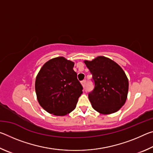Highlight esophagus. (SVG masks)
<instances>
[{
    "instance_id": "34e87169",
    "label": "esophagus",
    "mask_w": 153,
    "mask_h": 153,
    "mask_svg": "<svg viewBox=\"0 0 153 153\" xmlns=\"http://www.w3.org/2000/svg\"><path fill=\"white\" fill-rule=\"evenodd\" d=\"M81 84H82L83 87H85V86H86V79L82 80V81L81 82Z\"/></svg>"
}]
</instances>
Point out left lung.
<instances>
[{"label": "left lung", "mask_w": 153, "mask_h": 153, "mask_svg": "<svg viewBox=\"0 0 153 153\" xmlns=\"http://www.w3.org/2000/svg\"><path fill=\"white\" fill-rule=\"evenodd\" d=\"M84 63L94 82V88L88 94L92 107L104 115L117 112L128 97L129 83L125 72L115 61L102 56Z\"/></svg>", "instance_id": "obj_1"}]
</instances>
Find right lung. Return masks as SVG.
<instances>
[{"mask_svg": "<svg viewBox=\"0 0 153 153\" xmlns=\"http://www.w3.org/2000/svg\"><path fill=\"white\" fill-rule=\"evenodd\" d=\"M74 66V62L59 56L46 62L36 76L38 101L48 113L64 116L76 108L83 88Z\"/></svg>", "mask_w": 153, "mask_h": 153, "instance_id": "right-lung-1", "label": "right lung"}]
</instances>
